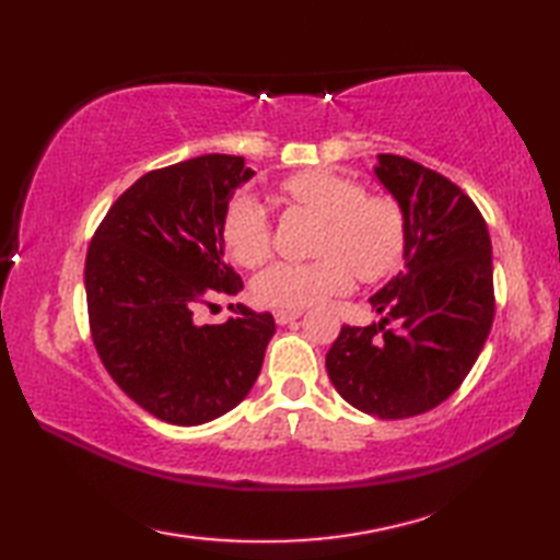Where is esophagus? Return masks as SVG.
<instances>
[{"instance_id":"esophagus-1","label":"esophagus","mask_w":560,"mask_h":560,"mask_svg":"<svg viewBox=\"0 0 560 560\" xmlns=\"http://www.w3.org/2000/svg\"><path fill=\"white\" fill-rule=\"evenodd\" d=\"M301 315H303V311H277L273 313V319H277V325H291Z\"/></svg>"}]
</instances>
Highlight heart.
<instances>
[{
	"instance_id": "heart-1",
	"label": "heart",
	"mask_w": 560,
	"mask_h": 560,
	"mask_svg": "<svg viewBox=\"0 0 560 560\" xmlns=\"http://www.w3.org/2000/svg\"><path fill=\"white\" fill-rule=\"evenodd\" d=\"M289 205L325 219L317 235L313 261H273L253 283L261 305L281 311H301L353 287V273L361 281L392 277L407 255V217L395 199L365 195L353 177L313 168L289 175L281 183ZM223 245L243 267H259L271 257L273 225L259 197L235 195L223 213Z\"/></svg>"
}]
</instances>
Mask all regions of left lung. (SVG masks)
Returning <instances> with one entry per match:
<instances>
[{
  "label": "left lung",
  "mask_w": 560,
  "mask_h": 560,
  "mask_svg": "<svg viewBox=\"0 0 560 560\" xmlns=\"http://www.w3.org/2000/svg\"><path fill=\"white\" fill-rule=\"evenodd\" d=\"M375 175L407 217L404 269L371 295L380 323L343 325L325 363L351 407L411 419L462 385L489 337L491 237L477 205L445 175L395 153H380Z\"/></svg>",
  "instance_id": "obj_1"
}]
</instances>
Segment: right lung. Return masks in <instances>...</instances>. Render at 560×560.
<instances>
[{"label": "right lung", "mask_w": 560, "mask_h": 560, "mask_svg": "<svg viewBox=\"0 0 560 560\" xmlns=\"http://www.w3.org/2000/svg\"><path fill=\"white\" fill-rule=\"evenodd\" d=\"M255 173L243 156L189 159L127 187L91 237L83 283L96 351L120 389L173 425H199L237 407L277 331L269 313L197 325L213 295L243 279L223 261L221 223Z\"/></svg>", "instance_id": "add662e5"}]
</instances>
